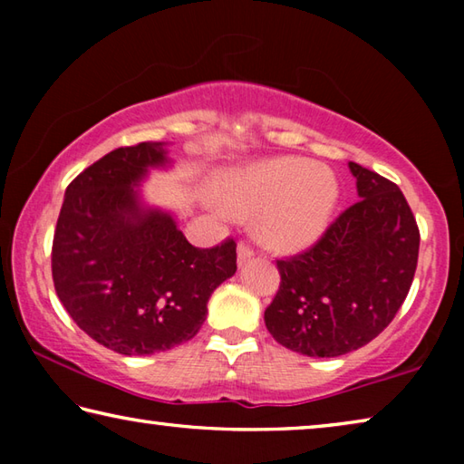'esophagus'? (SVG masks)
<instances>
[{
  "label": "esophagus",
  "instance_id": "1",
  "mask_svg": "<svg viewBox=\"0 0 464 464\" xmlns=\"http://www.w3.org/2000/svg\"><path fill=\"white\" fill-rule=\"evenodd\" d=\"M251 257H254V249H251L247 243H239V246H237V262H239V266L249 262Z\"/></svg>",
  "mask_w": 464,
  "mask_h": 464
}]
</instances>
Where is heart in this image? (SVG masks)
<instances>
[{"mask_svg":"<svg viewBox=\"0 0 464 464\" xmlns=\"http://www.w3.org/2000/svg\"><path fill=\"white\" fill-rule=\"evenodd\" d=\"M231 213L257 216V235L278 251L311 247L332 223L340 184L332 171L304 157H276L227 171L217 184Z\"/></svg>","mask_w":464,"mask_h":464,"instance_id":"heart-1","label":"heart"}]
</instances>
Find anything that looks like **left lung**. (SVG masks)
<instances>
[{
    "label": "left lung",
    "mask_w": 464,
    "mask_h": 464,
    "mask_svg": "<svg viewBox=\"0 0 464 464\" xmlns=\"http://www.w3.org/2000/svg\"><path fill=\"white\" fill-rule=\"evenodd\" d=\"M360 200L315 246L278 260L280 288L264 321L274 340L311 358L362 348L401 309L413 282L420 229L397 184L350 161Z\"/></svg>",
    "instance_id": "8db88e82"
}]
</instances>
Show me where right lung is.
<instances>
[{
	"mask_svg": "<svg viewBox=\"0 0 464 464\" xmlns=\"http://www.w3.org/2000/svg\"><path fill=\"white\" fill-rule=\"evenodd\" d=\"M166 143L119 147L65 190L53 239L59 301L92 340L124 356L166 352L198 334L215 288L237 270V246L188 243L139 186L168 168Z\"/></svg>",
	"mask_w": 464,
	"mask_h": 464,
	"instance_id": "obj_1",
	"label": "right lung"
}]
</instances>
